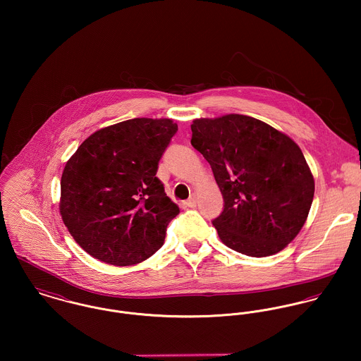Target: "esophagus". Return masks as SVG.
<instances>
[{
    "instance_id": "obj_1",
    "label": "esophagus",
    "mask_w": 361,
    "mask_h": 361,
    "mask_svg": "<svg viewBox=\"0 0 361 361\" xmlns=\"http://www.w3.org/2000/svg\"><path fill=\"white\" fill-rule=\"evenodd\" d=\"M185 206L189 207V208H195V207L197 206L196 197H190L188 202H185Z\"/></svg>"
}]
</instances>
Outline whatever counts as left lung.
Wrapping results in <instances>:
<instances>
[{
  "label": "left lung",
  "mask_w": 361,
  "mask_h": 361,
  "mask_svg": "<svg viewBox=\"0 0 361 361\" xmlns=\"http://www.w3.org/2000/svg\"><path fill=\"white\" fill-rule=\"evenodd\" d=\"M192 146L211 165L224 197L212 219L232 250L267 257L289 245L305 225L314 178L300 147L247 115L195 119Z\"/></svg>",
  "instance_id": "left-lung-1"
}]
</instances>
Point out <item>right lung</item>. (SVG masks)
Listing matches in <instances>:
<instances>
[{
  "label": "right lung",
  "instance_id": "obj_1",
  "mask_svg": "<svg viewBox=\"0 0 361 361\" xmlns=\"http://www.w3.org/2000/svg\"><path fill=\"white\" fill-rule=\"evenodd\" d=\"M176 132L171 119L135 118L97 130L69 158L61 178L59 211L90 256L133 265L164 245L179 207L155 175Z\"/></svg>",
  "mask_w": 361,
  "mask_h": 361
}]
</instances>
